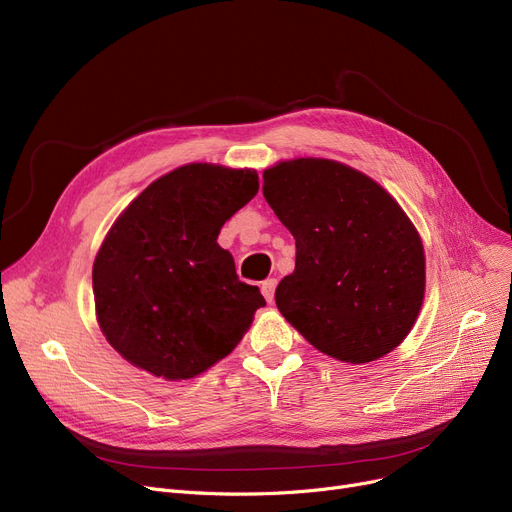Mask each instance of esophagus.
<instances>
[{
	"instance_id": "34e87169",
	"label": "esophagus",
	"mask_w": 512,
	"mask_h": 512,
	"mask_svg": "<svg viewBox=\"0 0 512 512\" xmlns=\"http://www.w3.org/2000/svg\"><path fill=\"white\" fill-rule=\"evenodd\" d=\"M276 278H268V280H263L261 282V293H263V297H265V301L268 303H272L274 301V293H276Z\"/></svg>"
}]
</instances>
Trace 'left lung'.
Here are the masks:
<instances>
[{"label": "left lung", "mask_w": 512, "mask_h": 512, "mask_svg": "<svg viewBox=\"0 0 512 512\" xmlns=\"http://www.w3.org/2000/svg\"><path fill=\"white\" fill-rule=\"evenodd\" d=\"M263 196L295 236L280 314L341 362L379 360L406 339L425 297V251L408 215L364 173L326 159L263 171Z\"/></svg>", "instance_id": "1"}]
</instances>
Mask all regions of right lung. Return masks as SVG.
<instances>
[{
    "mask_svg": "<svg viewBox=\"0 0 512 512\" xmlns=\"http://www.w3.org/2000/svg\"><path fill=\"white\" fill-rule=\"evenodd\" d=\"M259 190L251 169L192 163L152 182L110 228L94 261L100 328L127 362L192 379L240 343L265 305L217 236Z\"/></svg>",
    "mask_w": 512,
    "mask_h": 512,
    "instance_id": "obj_1",
    "label": "right lung"
}]
</instances>
